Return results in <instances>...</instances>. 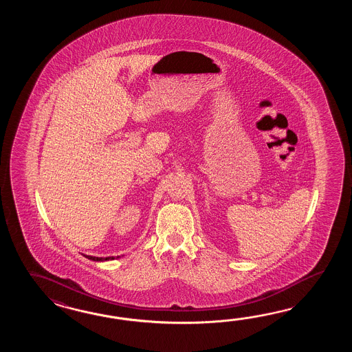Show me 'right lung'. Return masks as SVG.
<instances>
[{
    "label": "right lung",
    "instance_id": "1",
    "mask_svg": "<svg viewBox=\"0 0 352 352\" xmlns=\"http://www.w3.org/2000/svg\"><path fill=\"white\" fill-rule=\"evenodd\" d=\"M90 261L94 262H103V261H108V259H114V256H109V258H98V256H90V255H85Z\"/></svg>",
    "mask_w": 352,
    "mask_h": 352
}]
</instances>
